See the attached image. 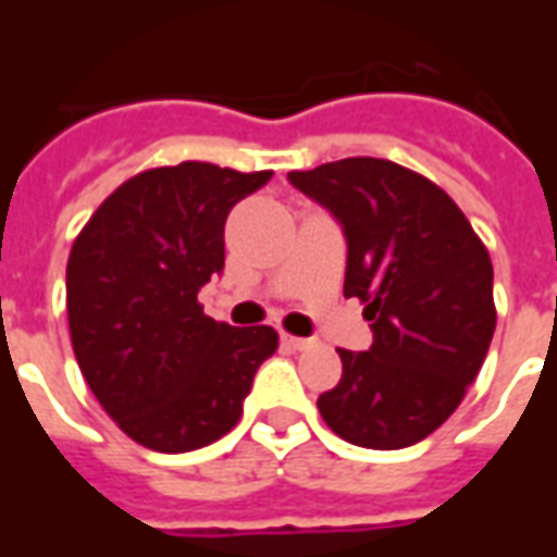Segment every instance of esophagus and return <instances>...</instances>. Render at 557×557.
<instances>
[{"mask_svg": "<svg viewBox=\"0 0 557 557\" xmlns=\"http://www.w3.org/2000/svg\"><path fill=\"white\" fill-rule=\"evenodd\" d=\"M283 346L292 351H301L307 346H313V339H304V337H292V334H283Z\"/></svg>", "mask_w": 557, "mask_h": 557, "instance_id": "obj_1", "label": "esophagus"}]
</instances>
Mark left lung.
I'll list each match as a JSON object with an SVG mask.
<instances>
[{"mask_svg":"<svg viewBox=\"0 0 557 557\" xmlns=\"http://www.w3.org/2000/svg\"><path fill=\"white\" fill-rule=\"evenodd\" d=\"M289 182L343 226V292L367 304L373 327L367 351L337 349L343 375L319 411L358 447L418 444L454 414L490 351V253L438 184L394 160H334Z\"/></svg>","mask_w":557,"mask_h":557,"instance_id":"1","label":"left lung"}]
</instances>
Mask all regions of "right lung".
Here are the masks:
<instances>
[{"mask_svg":"<svg viewBox=\"0 0 557 557\" xmlns=\"http://www.w3.org/2000/svg\"><path fill=\"white\" fill-rule=\"evenodd\" d=\"M271 172L184 160L127 178L67 256V325L91 394L119 430L160 454H187L238 423L268 325L232 327L196 301L223 271V226Z\"/></svg>","mask_w":557,"mask_h":557,"instance_id":"1","label":"right lung"}]
</instances>
